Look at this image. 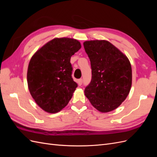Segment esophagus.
Here are the masks:
<instances>
[{
	"label": "esophagus",
	"instance_id": "34e87169",
	"mask_svg": "<svg viewBox=\"0 0 157 157\" xmlns=\"http://www.w3.org/2000/svg\"><path fill=\"white\" fill-rule=\"evenodd\" d=\"M77 82H78V84L79 85V86H81V85L82 84V78L78 79Z\"/></svg>",
	"mask_w": 157,
	"mask_h": 157
}]
</instances>
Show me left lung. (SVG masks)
I'll use <instances>...</instances> for the list:
<instances>
[{
    "instance_id": "obj_1",
    "label": "left lung",
    "mask_w": 157,
    "mask_h": 157,
    "mask_svg": "<svg viewBox=\"0 0 157 157\" xmlns=\"http://www.w3.org/2000/svg\"><path fill=\"white\" fill-rule=\"evenodd\" d=\"M90 60L92 79L85 96L102 113L117 109L125 100L132 86V67L127 57L107 40L84 42Z\"/></svg>"
}]
</instances>
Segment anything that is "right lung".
<instances>
[{
  "instance_id": "1",
  "label": "right lung",
  "mask_w": 157,
  "mask_h": 157,
  "mask_svg": "<svg viewBox=\"0 0 157 157\" xmlns=\"http://www.w3.org/2000/svg\"><path fill=\"white\" fill-rule=\"evenodd\" d=\"M81 48L69 38L54 39L31 58L27 70L29 92L40 108L56 113L67 105L77 87L72 77L71 56Z\"/></svg>"
}]
</instances>
